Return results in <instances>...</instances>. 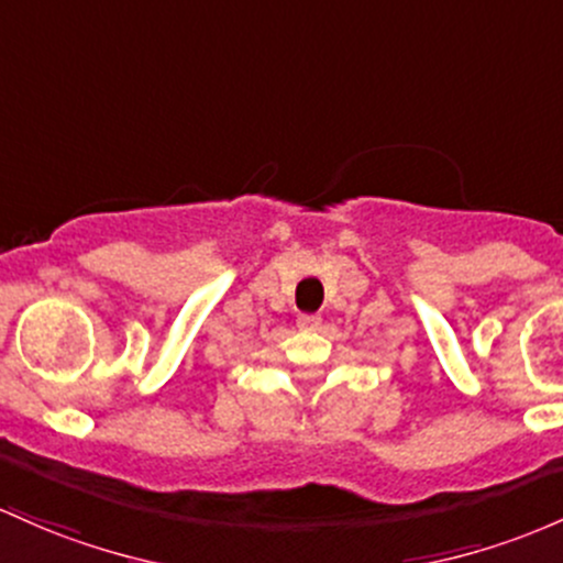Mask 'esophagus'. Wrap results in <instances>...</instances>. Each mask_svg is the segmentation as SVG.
<instances>
[{"label":"esophagus","mask_w":563,"mask_h":563,"mask_svg":"<svg viewBox=\"0 0 563 563\" xmlns=\"http://www.w3.org/2000/svg\"><path fill=\"white\" fill-rule=\"evenodd\" d=\"M296 323H299L301 329H318V325H320V314H312V312H301L299 318H296Z\"/></svg>","instance_id":"obj_1"}]
</instances>
